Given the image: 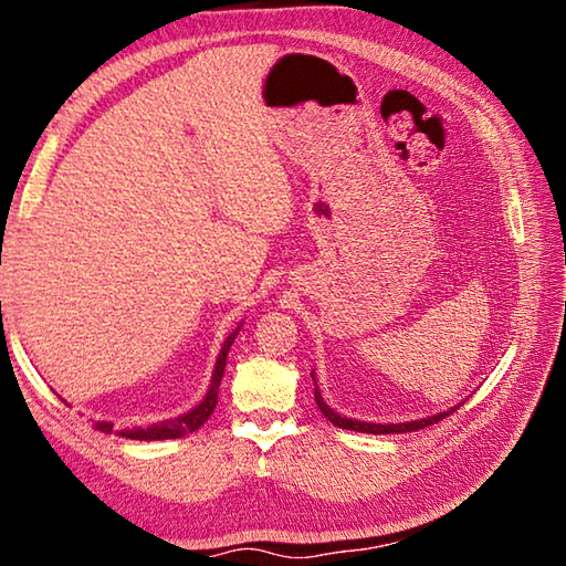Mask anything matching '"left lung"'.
<instances>
[{
    "label": "left lung",
    "instance_id": "obj_1",
    "mask_svg": "<svg viewBox=\"0 0 566 566\" xmlns=\"http://www.w3.org/2000/svg\"><path fill=\"white\" fill-rule=\"evenodd\" d=\"M312 379H314V371H312ZM314 385H317V379H314ZM314 399H317V407L322 409V415L327 417L334 427L339 429H352V432H364V434H401V432H417V429H424V427H432L437 421H442L444 417L452 415L457 409H449L444 415H434V417H427V419H417V421H405V424H369V421H354L337 415V411H332L327 407V401L322 399L319 389H314Z\"/></svg>",
    "mask_w": 566,
    "mask_h": 566
}]
</instances>
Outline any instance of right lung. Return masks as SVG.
<instances>
[{"mask_svg":"<svg viewBox=\"0 0 566 566\" xmlns=\"http://www.w3.org/2000/svg\"><path fill=\"white\" fill-rule=\"evenodd\" d=\"M239 332V329H237ZM237 332H232L224 342L222 352H219V359H217V367H214V375H212V385H209L207 397L199 401V405L187 411V415L175 417V419H167V421H157V424L151 427H137V429H127V432H119L122 437H129V439H139V442H155V439H179L185 434H191L195 429H199L205 424V421L212 417V411L217 407V395H219V385H222V375H224V367H227V354L229 347H232V342L237 337ZM112 421H97L94 429H99V432H112Z\"/></svg>","mask_w":566,"mask_h":566,"instance_id":"1","label":"right lung"}]
</instances>
